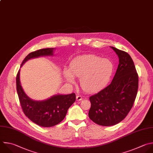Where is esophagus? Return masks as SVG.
Returning a JSON list of instances; mask_svg holds the SVG:
<instances>
[{"label":"esophagus","mask_w":153,"mask_h":153,"mask_svg":"<svg viewBox=\"0 0 153 153\" xmlns=\"http://www.w3.org/2000/svg\"><path fill=\"white\" fill-rule=\"evenodd\" d=\"M81 100H82V97L80 95H77L76 96V100L77 101H80Z\"/></svg>","instance_id":"1"}]
</instances>
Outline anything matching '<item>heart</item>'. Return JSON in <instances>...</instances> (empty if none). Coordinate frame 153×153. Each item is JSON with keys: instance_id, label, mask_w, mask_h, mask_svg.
I'll list each match as a JSON object with an SVG mask.
<instances>
[{"instance_id": "1", "label": "heart", "mask_w": 153, "mask_h": 153, "mask_svg": "<svg viewBox=\"0 0 153 153\" xmlns=\"http://www.w3.org/2000/svg\"><path fill=\"white\" fill-rule=\"evenodd\" d=\"M114 64L108 59H103L94 55H85L71 61L68 70L63 74L69 83L75 82L74 78H80L82 89L88 93L95 92L103 88L110 80L114 71Z\"/></svg>"}]
</instances>
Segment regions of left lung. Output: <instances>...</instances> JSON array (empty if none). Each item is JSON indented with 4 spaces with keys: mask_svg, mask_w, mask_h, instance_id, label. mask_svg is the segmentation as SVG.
<instances>
[{
    "mask_svg": "<svg viewBox=\"0 0 153 153\" xmlns=\"http://www.w3.org/2000/svg\"><path fill=\"white\" fill-rule=\"evenodd\" d=\"M119 64L109 85L89 97V118L95 123L111 126L123 121L133 107L138 89V76L130 56L115 47Z\"/></svg>",
    "mask_w": 153,
    "mask_h": 153,
    "instance_id": "1",
    "label": "left lung"
}]
</instances>
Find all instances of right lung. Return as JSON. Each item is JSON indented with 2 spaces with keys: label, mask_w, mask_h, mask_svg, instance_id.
<instances>
[{
  "label": "right lung",
  "mask_w": 153,
  "mask_h": 153,
  "mask_svg": "<svg viewBox=\"0 0 153 153\" xmlns=\"http://www.w3.org/2000/svg\"><path fill=\"white\" fill-rule=\"evenodd\" d=\"M55 48L40 49L29 53L20 67L29 59L44 56H53ZM20 69L16 77L17 91L25 115L37 125L49 127L57 125L65 117L69 108L76 101V94H56L44 100H34L25 92L20 83Z\"/></svg>",
  "instance_id": "1"
}]
</instances>
